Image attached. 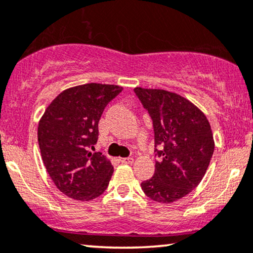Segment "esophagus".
Returning <instances> with one entry per match:
<instances>
[{
    "label": "esophagus",
    "mask_w": 253,
    "mask_h": 253,
    "mask_svg": "<svg viewBox=\"0 0 253 253\" xmlns=\"http://www.w3.org/2000/svg\"><path fill=\"white\" fill-rule=\"evenodd\" d=\"M133 161H134L133 157L120 158V162H121V163H124V164H130V163H133Z\"/></svg>",
    "instance_id": "obj_1"
}]
</instances>
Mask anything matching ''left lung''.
Listing matches in <instances>:
<instances>
[{
    "label": "left lung",
    "instance_id": "left-lung-1",
    "mask_svg": "<svg viewBox=\"0 0 253 253\" xmlns=\"http://www.w3.org/2000/svg\"><path fill=\"white\" fill-rule=\"evenodd\" d=\"M134 92L153 121L155 156L160 158L154 176L141 187L151 200L171 204L193 191L206 173L214 153L211 125L197 106L177 93L142 87Z\"/></svg>",
    "mask_w": 253,
    "mask_h": 253
}]
</instances>
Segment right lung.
Here are the masks:
<instances>
[{"label": "right lung", "mask_w": 253, "mask_h": 253, "mask_svg": "<svg viewBox=\"0 0 253 253\" xmlns=\"http://www.w3.org/2000/svg\"><path fill=\"white\" fill-rule=\"evenodd\" d=\"M121 87L87 83L60 93L40 120L38 143L45 168L62 193L86 201L103 194L113 167L102 153H92L103 111Z\"/></svg>", "instance_id": "add662e5"}]
</instances>
